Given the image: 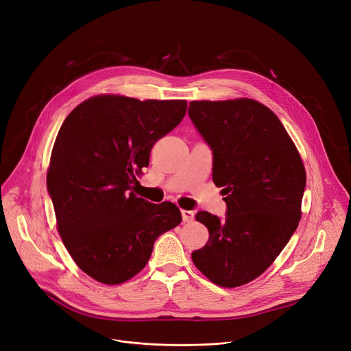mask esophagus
<instances>
[{
  "label": "esophagus",
  "instance_id": "esophagus-1",
  "mask_svg": "<svg viewBox=\"0 0 351 351\" xmlns=\"http://www.w3.org/2000/svg\"><path fill=\"white\" fill-rule=\"evenodd\" d=\"M182 218H183V222H190L195 219V211L192 210H182Z\"/></svg>",
  "mask_w": 351,
  "mask_h": 351
}]
</instances>
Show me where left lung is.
<instances>
[{"label":"left lung","instance_id":"left-lung-1","mask_svg":"<svg viewBox=\"0 0 351 351\" xmlns=\"http://www.w3.org/2000/svg\"><path fill=\"white\" fill-rule=\"evenodd\" d=\"M187 113L213 151V180L227 204L224 218L196 214L210 238L192 259L214 284L239 287L259 277L295 232L305 168L278 117L256 101H193Z\"/></svg>","mask_w":351,"mask_h":351}]
</instances>
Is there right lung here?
Segmentation results:
<instances>
[{"mask_svg": "<svg viewBox=\"0 0 351 351\" xmlns=\"http://www.w3.org/2000/svg\"><path fill=\"white\" fill-rule=\"evenodd\" d=\"M186 101L101 95L61 124L47 172L57 228L77 266L104 284H120L147 265L159 235L180 224L169 202L134 192V172L152 145L182 121Z\"/></svg>", "mask_w": 351, "mask_h": 351, "instance_id": "obj_1", "label": "right lung"}]
</instances>
